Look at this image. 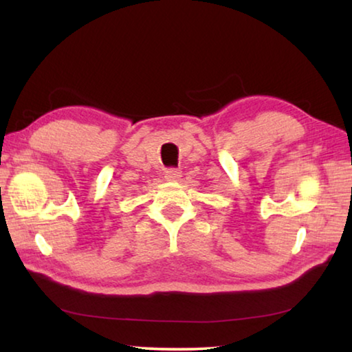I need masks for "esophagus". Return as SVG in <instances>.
<instances>
[{
  "label": "esophagus",
  "instance_id": "1",
  "mask_svg": "<svg viewBox=\"0 0 352 352\" xmlns=\"http://www.w3.org/2000/svg\"><path fill=\"white\" fill-rule=\"evenodd\" d=\"M180 177H182V172L178 170V169H174V168L168 169V170L164 172V178H166V180H168V182H177Z\"/></svg>",
  "mask_w": 352,
  "mask_h": 352
}]
</instances>
